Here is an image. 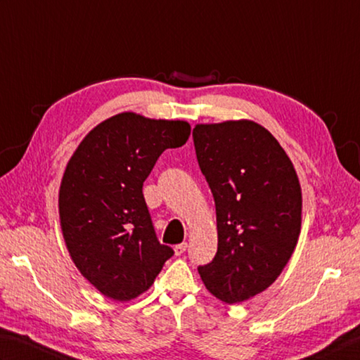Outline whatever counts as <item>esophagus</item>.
<instances>
[{"label":"esophagus","instance_id":"34e87169","mask_svg":"<svg viewBox=\"0 0 360 360\" xmlns=\"http://www.w3.org/2000/svg\"><path fill=\"white\" fill-rule=\"evenodd\" d=\"M173 250H174V255H176V256H181L182 252H186V250H187V243H186V242H182V243H179V245H176Z\"/></svg>","mask_w":360,"mask_h":360}]
</instances>
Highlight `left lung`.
I'll use <instances>...</instances> for the list:
<instances>
[{
  "instance_id": "1",
  "label": "left lung",
  "mask_w": 360,
  "mask_h": 360,
  "mask_svg": "<svg viewBox=\"0 0 360 360\" xmlns=\"http://www.w3.org/2000/svg\"><path fill=\"white\" fill-rule=\"evenodd\" d=\"M196 159L212 190L218 248L198 266L207 290L228 304L269 288L297 248L298 174L269 129L251 120L196 124Z\"/></svg>"
}]
</instances>
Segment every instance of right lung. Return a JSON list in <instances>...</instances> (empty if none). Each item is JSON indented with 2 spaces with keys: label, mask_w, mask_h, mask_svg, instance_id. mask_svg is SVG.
Listing matches in <instances>:
<instances>
[{
  "label": "right lung",
  "mask_w": 360,
  "mask_h": 360,
  "mask_svg": "<svg viewBox=\"0 0 360 360\" xmlns=\"http://www.w3.org/2000/svg\"><path fill=\"white\" fill-rule=\"evenodd\" d=\"M188 136L184 120L122 112L96 124L70 158L59 188L62 236L76 269L104 297L137 298L173 256L158 240L142 187L160 154Z\"/></svg>",
  "instance_id": "obj_1"
}]
</instances>
